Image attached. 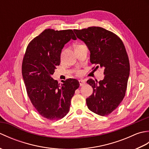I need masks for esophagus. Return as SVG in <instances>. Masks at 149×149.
Instances as JSON below:
<instances>
[{
	"label": "esophagus",
	"mask_w": 149,
	"mask_h": 149,
	"mask_svg": "<svg viewBox=\"0 0 149 149\" xmlns=\"http://www.w3.org/2000/svg\"><path fill=\"white\" fill-rule=\"evenodd\" d=\"M79 84H80L81 86H84V85L85 84V83H86L84 80H79Z\"/></svg>",
	"instance_id": "esophagus-1"
}]
</instances>
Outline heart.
<instances>
[{
  "mask_svg": "<svg viewBox=\"0 0 149 149\" xmlns=\"http://www.w3.org/2000/svg\"><path fill=\"white\" fill-rule=\"evenodd\" d=\"M77 45H75V46H77ZM82 74H83V72H82V70H78L76 72V74L77 75H82Z\"/></svg>",
  "mask_w": 149,
  "mask_h": 149,
  "instance_id": "1",
  "label": "heart"
}]
</instances>
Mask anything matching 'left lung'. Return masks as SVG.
Listing matches in <instances>:
<instances>
[{"mask_svg": "<svg viewBox=\"0 0 149 149\" xmlns=\"http://www.w3.org/2000/svg\"><path fill=\"white\" fill-rule=\"evenodd\" d=\"M74 31L90 50L91 64L102 68L105 75L99 82L87 81L93 88V93L86 100L88 109L100 116L108 115L121 103L127 89L130 65L125 46L116 34L102 27Z\"/></svg>", "mask_w": 149, "mask_h": 149, "instance_id": "left-lung-1", "label": "left lung"}]
</instances>
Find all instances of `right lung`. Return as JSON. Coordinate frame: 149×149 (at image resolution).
I'll return each instance as SVG.
<instances>
[{"label":"right lung","mask_w":149,"mask_h":149,"mask_svg":"<svg viewBox=\"0 0 149 149\" xmlns=\"http://www.w3.org/2000/svg\"><path fill=\"white\" fill-rule=\"evenodd\" d=\"M71 39H77L72 29H45L30 42L22 61L28 97L40 115L50 120L67 115L72 98L79 87L75 79H67L59 84L51 77L60 64L61 50Z\"/></svg>","instance_id":"add662e5"}]
</instances>
